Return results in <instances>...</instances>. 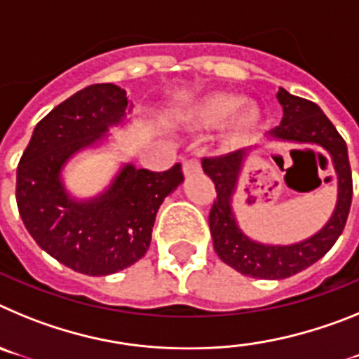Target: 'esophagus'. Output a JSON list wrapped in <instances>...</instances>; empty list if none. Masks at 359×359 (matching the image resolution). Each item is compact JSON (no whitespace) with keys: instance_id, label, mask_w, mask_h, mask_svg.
I'll return each mask as SVG.
<instances>
[{"instance_id":"1","label":"esophagus","mask_w":359,"mask_h":359,"mask_svg":"<svg viewBox=\"0 0 359 359\" xmlns=\"http://www.w3.org/2000/svg\"><path fill=\"white\" fill-rule=\"evenodd\" d=\"M199 170H201V165H199L198 160H187L183 163V174L185 176H192V174L199 172Z\"/></svg>"}]
</instances>
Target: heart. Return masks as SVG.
<instances>
[{
    "label": "heart",
    "mask_w": 359,
    "mask_h": 359,
    "mask_svg": "<svg viewBox=\"0 0 359 359\" xmlns=\"http://www.w3.org/2000/svg\"><path fill=\"white\" fill-rule=\"evenodd\" d=\"M183 118L194 126L208 128L223 120V131L230 138H241L261 120V107L252 98H236L226 91H212L196 98L183 111Z\"/></svg>",
    "instance_id": "1"
}]
</instances>
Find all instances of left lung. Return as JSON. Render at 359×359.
<instances>
[{
  "instance_id": "1",
  "label": "left lung",
  "mask_w": 359,
  "mask_h": 359,
  "mask_svg": "<svg viewBox=\"0 0 359 359\" xmlns=\"http://www.w3.org/2000/svg\"><path fill=\"white\" fill-rule=\"evenodd\" d=\"M277 100L282 106L280 126L266 135L269 142H287L298 145H316L329 152L338 182L336 207L331 217L316 233L293 244H269L244 233L233 212L236 196L244 161L252 149H241L219 158H205L203 170L215 183L217 199L212 205L210 224L214 250L219 259L239 273L253 278L280 280L309 268L320 261L336 239L341 236L353 201V174L348 165L347 144L336 131L331 120L315 102L294 97L278 88Z\"/></svg>"
}]
</instances>
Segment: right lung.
<instances>
[{
  "label": "right lung",
  "instance_id": "right-lung-1",
  "mask_svg": "<svg viewBox=\"0 0 359 359\" xmlns=\"http://www.w3.org/2000/svg\"><path fill=\"white\" fill-rule=\"evenodd\" d=\"M126 95L109 82L66 98L37 123L18 165L15 199L28 233L55 261L90 277L140 261L158 208L183 183L180 163L165 172L122 163L100 194L79 199L68 192L62 170L84 149L106 144L109 128L128 122Z\"/></svg>",
  "mask_w": 359,
  "mask_h": 359
}]
</instances>
